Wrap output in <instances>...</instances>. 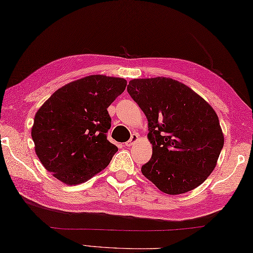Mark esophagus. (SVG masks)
I'll return each instance as SVG.
<instances>
[{
	"instance_id": "obj_1",
	"label": "esophagus",
	"mask_w": 253,
	"mask_h": 253,
	"mask_svg": "<svg viewBox=\"0 0 253 253\" xmlns=\"http://www.w3.org/2000/svg\"><path fill=\"white\" fill-rule=\"evenodd\" d=\"M138 139H139L138 133H132L129 140H128V141L125 143V146H127V147L132 146V144H135V143L138 141Z\"/></svg>"
}]
</instances>
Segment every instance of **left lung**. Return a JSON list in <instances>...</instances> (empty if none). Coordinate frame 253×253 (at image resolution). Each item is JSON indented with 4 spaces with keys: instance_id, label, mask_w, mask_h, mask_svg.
<instances>
[{
    "instance_id": "8db88e82",
    "label": "left lung",
    "mask_w": 253,
    "mask_h": 253,
    "mask_svg": "<svg viewBox=\"0 0 253 253\" xmlns=\"http://www.w3.org/2000/svg\"><path fill=\"white\" fill-rule=\"evenodd\" d=\"M127 91L148 120L152 157L143 176L168 195L195 189L215 169L224 135L213 107L166 77L132 79Z\"/></svg>"
}]
</instances>
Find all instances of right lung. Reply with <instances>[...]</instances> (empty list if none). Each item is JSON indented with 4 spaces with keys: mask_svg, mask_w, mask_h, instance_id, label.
<instances>
[{
    "mask_svg": "<svg viewBox=\"0 0 253 253\" xmlns=\"http://www.w3.org/2000/svg\"><path fill=\"white\" fill-rule=\"evenodd\" d=\"M126 85L124 78L91 75L63 85L38 110L31 128L36 154L55 178L83 184L109 165L118 149L107 140V107Z\"/></svg>",
    "mask_w": 253,
    "mask_h": 253,
    "instance_id": "obj_1",
    "label": "right lung"
}]
</instances>
